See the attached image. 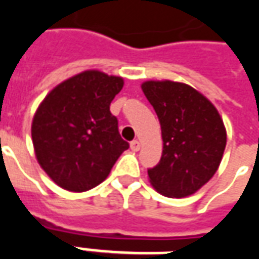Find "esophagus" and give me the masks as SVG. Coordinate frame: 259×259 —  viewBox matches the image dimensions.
<instances>
[{"label": "esophagus", "instance_id": "34e87169", "mask_svg": "<svg viewBox=\"0 0 259 259\" xmlns=\"http://www.w3.org/2000/svg\"><path fill=\"white\" fill-rule=\"evenodd\" d=\"M140 141L137 140H133L132 143H130V148L133 150V151H139L140 150Z\"/></svg>", "mask_w": 259, "mask_h": 259}]
</instances>
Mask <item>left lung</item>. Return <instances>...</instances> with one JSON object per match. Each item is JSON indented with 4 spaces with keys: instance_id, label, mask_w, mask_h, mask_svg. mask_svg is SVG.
Segmentation results:
<instances>
[{
    "instance_id": "8db88e82",
    "label": "left lung",
    "mask_w": 259,
    "mask_h": 259,
    "mask_svg": "<svg viewBox=\"0 0 259 259\" xmlns=\"http://www.w3.org/2000/svg\"><path fill=\"white\" fill-rule=\"evenodd\" d=\"M161 124L162 157L148 169L159 194L183 198L206 185L221 165L226 127L215 105L191 85L172 80L141 84Z\"/></svg>"
}]
</instances>
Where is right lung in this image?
Instances as JSON below:
<instances>
[{
	"label": "right lung",
	"mask_w": 259,
	"mask_h": 259,
	"mask_svg": "<svg viewBox=\"0 0 259 259\" xmlns=\"http://www.w3.org/2000/svg\"><path fill=\"white\" fill-rule=\"evenodd\" d=\"M123 83L120 76L84 70L54 87L37 108L31 122L37 162L64 190L83 193L102 183L129 148L109 111Z\"/></svg>",
	"instance_id": "obj_1"
}]
</instances>
